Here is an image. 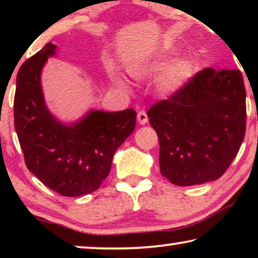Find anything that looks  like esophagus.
<instances>
[{
    "label": "esophagus",
    "instance_id": "obj_1",
    "mask_svg": "<svg viewBox=\"0 0 258 258\" xmlns=\"http://www.w3.org/2000/svg\"><path fill=\"white\" fill-rule=\"evenodd\" d=\"M137 121H139L140 124H146L148 123V115L146 111H140L137 114Z\"/></svg>",
    "mask_w": 258,
    "mask_h": 258
}]
</instances>
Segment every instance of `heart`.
Instances as JSON below:
<instances>
[{"instance_id":"1","label":"heart","mask_w":258,"mask_h":258,"mask_svg":"<svg viewBox=\"0 0 258 258\" xmlns=\"http://www.w3.org/2000/svg\"><path fill=\"white\" fill-rule=\"evenodd\" d=\"M167 62H155L147 67L133 66L129 68L130 75L135 79H141L149 74L158 73L164 68ZM194 75V67L191 62L186 58L178 59L162 73L158 80V89L164 96H172L181 91L190 82ZM115 82L123 89H128V84L121 79H115Z\"/></svg>"}]
</instances>
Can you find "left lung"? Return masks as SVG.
I'll return each mask as SVG.
<instances>
[{
	"instance_id": "1",
	"label": "left lung",
	"mask_w": 258,
	"mask_h": 258,
	"mask_svg": "<svg viewBox=\"0 0 258 258\" xmlns=\"http://www.w3.org/2000/svg\"><path fill=\"white\" fill-rule=\"evenodd\" d=\"M160 141V170L172 184L220 178L244 140L245 88L237 69H203L148 111Z\"/></svg>"
}]
</instances>
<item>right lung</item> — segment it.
I'll return each instance as SVG.
<instances>
[{"label": "right lung", "instance_id": "right-lung-1", "mask_svg": "<svg viewBox=\"0 0 258 258\" xmlns=\"http://www.w3.org/2000/svg\"><path fill=\"white\" fill-rule=\"evenodd\" d=\"M56 48L49 42L21 66L14 124L29 171L59 195L77 197L97 190L108 177L115 151L135 129L136 111L91 109L72 123L52 115L44 101L41 74Z\"/></svg>", "mask_w": 258, "mask_h": 258}]
</instances>
